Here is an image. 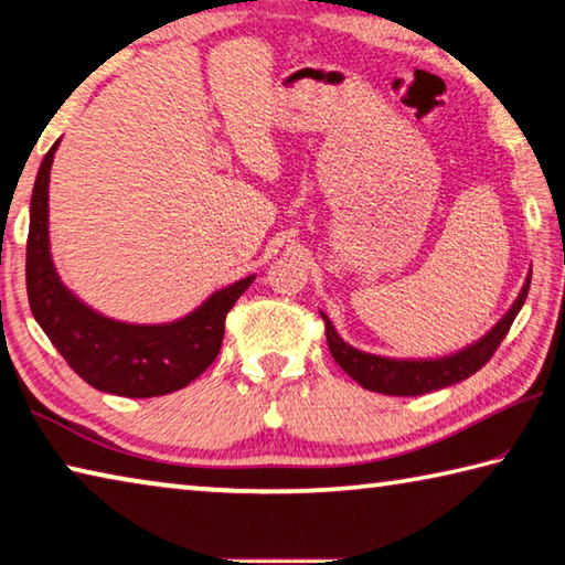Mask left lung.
I'll return each mask as SVG.
<instances>
[{
  "mask_svg": "<svg viewBox=\"0 0 565 565\" xmlns=\"http://www.w3.org/2000/svg\"><path fill=\"white\" fill-rule=\"evenodd\" d=\"M529 288L531 275L525 277L521 292H518V298L513 300L511 308H508L505 316L498 320L483 338H478L476 343L466 345L463 350H458V353L443 358H385L365 353V350L353 348L338 335L335 326H332V320L326 312H320V316L326 320L328 348L332 358H335V363L343 367L355 383L383 395H423L466 381V377L473 375L476 370H480L488 360H491L495 348L501 345V340L505 338L508 328L513 326L515 316L521 312L525 298H529Z\"/></svg>",
  "mask_w": 565,
  "mask_h": 565,
  "instance_id": "obj_1",
  "label": "left lung"
}]
</instances>
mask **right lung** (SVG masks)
Segmentation results:
<instances>
[{"instance_id":"add662e5","label":"right lung","mask_w":565,"mask_h":565,"mask_svg":"<svg viewBox=\"0 0 565 565\" xmlns=\"http://www.w3.org/2000/svg\"><path fill=\"white\" fill-rule=\"evenodd\" d=\"M60 140L44 154L30 202L26 295L40 328L82 381L125 397H154L180 391L217 358L225 316L255 275L220 288L178 320L122 322L82 302L54 267L50 249V170Z\"/></svg>"}]
</instances>
